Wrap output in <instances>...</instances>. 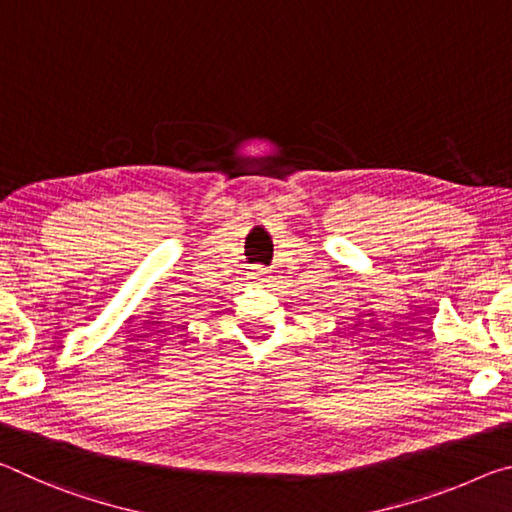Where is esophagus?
<instances>
[{"label": "esophagus", "instance_id": "obj_1", "mask_svg": "<svg viewBox=\"0 0 512 512\" xmlns=\"http://www.w3.org/2000/svg\"><path fill=\"white\" fill-rule=\"evenodd\" d=\"M253 275H255V280L262 282V284H264V282H271V275H268L266 268H255Z\"/></svg>", "mask_w": 512, "mask_h": 512}]
</instances>
